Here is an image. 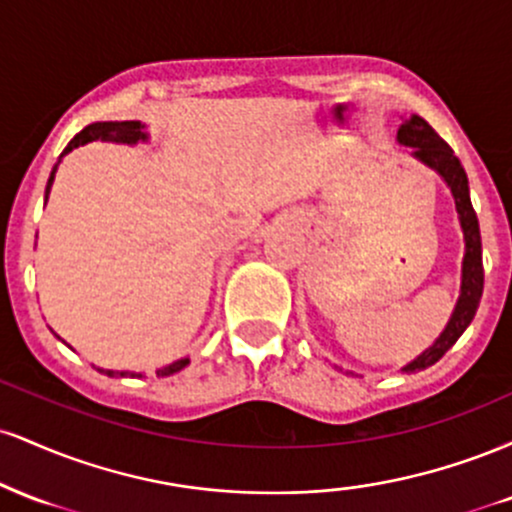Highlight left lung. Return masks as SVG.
Masks as SVG:
<instances>
[{"mask_svg":"<svg viewBox=\"0 0 512 512\" xmlns=\"http://www.w3.org/2000/svg\"><path fill=\"white\" fill-rule=\"evenodd\" d=\"M397 142L409 146L411 156H414L416 161L424 163V166L436 170L440 178L445 180V185L450 187L452 197H455V209L457 216H460L464 236L460 298H457L448 325L440 332L436 342L428 346L424 354L416 356L414 361L402 368L404 373H416V370H424L440 361V358L445 356V351L462 337V332L467 330L469 322L474 320L481 301V291H484V264H481V233L477 211H474L472 199H469V182L460 158H457L455 151L438 137L436 129L419 115H411L409 120H404V125L399 127L397 132Z\"/></svg>","mask_w":512,"mask_h":512,"instance_id":"1","label":"left lung"}]
</instances>
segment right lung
Returning <instances> with one entry per match:
<instances>
[{"instance_id":"add662e5","label":"right lung","mask_w":512,"mask_h":512,"mask_svg":"<svg viewBox=\"0 0 512 512\" xmlns=\"http://www.w3.org/2000/svg\"><path fill=\"white\" fill-rule=\"evenodd\" d=\"M96 139H101V142H117V144H137V142H146V139H149V134L144 132V125H142V122H137V120L93 122V125L84 127L79 134H76L72 142L67 144V149L62 151V156H67L69 151L76 149V146L96 142ZM62 156H60V161H62ZM60 161L55 163V168H52V173H50L48 187H45V202H48L52 180H55V173H57V166H60ZM187 363H190V358H180V361H173L166 368H158L156 375H158V378H166V375L178 373V370L185 368ZM98 370H101V373H105V375H110V378H113V375H120V378H125V375H132V378H134V375H139V378H142V373H125V370H122V373H115V370H103V368H98Z\"/></svg>"}]
</instances>
